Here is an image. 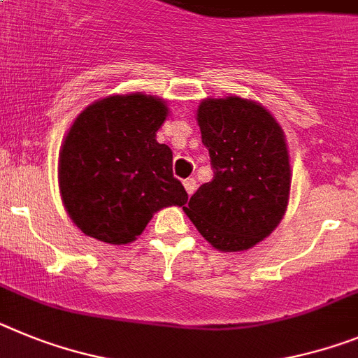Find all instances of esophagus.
<instances>
[{"label":"esophagus","mask_w":358,"mask_h":358,"mask_svg":"<svg viewBox=\"0 0 358 358\" xmlns=\"http://www.w3.org/2000/svg\"><path fill=\"white\" fill-rule=\"evenodd\" d=\"M182 185H185V190L188 195L194 194L195 188H197V185H195V179H185V181H182Z\"/></svg>","instance_id":"obj_1"}]
</instances>
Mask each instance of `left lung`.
Wrapping results in <instances>:
<instances>
[{"label":"left lung","mask_w":358,"mask_h":358,"mask_svg":"<svg viewBox=\"0 0 358 358\" xmlns=\"http://www.w3.org/2000/svg\"><path fill=\"white\" fill-rule=\"evenodd\" d=\"M197 124L212 159L213 179L182 206L219 252H244L279 226L289 203L292 166L286 136L261 103L206 97Z\"/></svg>","instance_id":"1"}]
</instances>
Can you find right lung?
Returning a JSON list of instances; mask_svg holds the SVG:
<instances>
[{"label":"right lung","instance_id":"add662e5","mask_svg":"<svg viewBox=\"0 0 358 358\" xmlns=\"http://www.w3.org/2000/svg\"><path fill=\"white\" fill-rule=\"evenodd\" d=\"M166 101L143 92L94 101L76 117L59 150L57 181L72 222L88 237L128 244L155 212L185 206L172 173V150L155 136Z\"/></svg>","mask_w":358,"mask_h":358}]
</instances>
